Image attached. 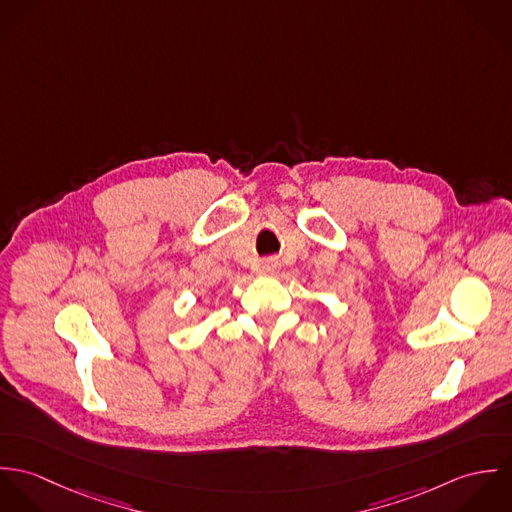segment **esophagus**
Segmentation results:
<instances>
[{
	"mask_svg": "<svg viewBox=\"0 0 512 512\" xmlns=\"http://www.w3.org/2000/svg\"><path fill=\"white\" fill-rule=\"evenodd\" d=\"M280 272V260L278 258H268L262 262V274L266 276H276Z\"/></svg>",
	"mask_w": 512,
	"mask_h": 512,
	"instance_id": "obj_1",
	"label": "esophagus"
}]
</instances>
